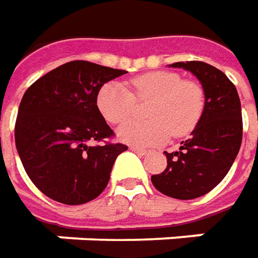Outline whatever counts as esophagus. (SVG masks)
Segmentation results:
<instances>
[{"label": "esophagus", "instance_id": "esophagus-1", "mask_svg": "<svg viewBox=\"0 0 258 258\" xmlns=\"http://www.w3.org/2000/svg\"><path fill=\"white\" fill-rule=\"evenodd\" d=\"M130 150H133L134 153H137V154H140V156H144V154L148 153L146 148H141V147H136V146H131L130 147Z\"/></svg>", "mask_w": 258, "mask_h": 258}]
</instances>
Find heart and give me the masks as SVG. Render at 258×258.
Segmentation results:
<instances>
[{
    "label": "heart",
    "mask_w": 258,
    "mask_h": 258,
    "mask_svg": "<svg viewBox=\"0 0 258 258\" xmlns=\"http://www.w3.org/2000/svg\"><path fill=\"white\" fill-rule=\"evenodd\" d=\"M131 91L120 83L102 85L97 105L102 117L111 124L130 120L137 102L150 101L147 118L131 121L118 128L121 141L131 146H157L173 137L192 133L206 110L204 88L197 81L182 80L174 71H151L130 80Z\"/></svg>",
    "instance_id": "1"
}]
</instances>
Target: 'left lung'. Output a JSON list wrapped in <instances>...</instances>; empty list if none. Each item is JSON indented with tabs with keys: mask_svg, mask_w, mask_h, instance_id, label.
Wrapping results in <instances>:
<instances>
[{
	"mask_svg": "<svg viewBox=\"0 0 258 258\" xmlns=\"http://www.w3.org/2000/svg\"><path fill=\"white\" fill-rule=\"evenodd\" d=\"M191 71L206 94V110L191 137L178 151L167 153V167L151 175L157 190L178 200L207 194L224 178L234 163L243 138L241 104L234 84L218 68L201 61L174 62Z\"/></svg>",
	"mask_w": 258,
	"mask_h": 258,
	"instance_id": "left-lung-1",
	"label": "left lung"
}]
</instances>
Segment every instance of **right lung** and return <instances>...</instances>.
Returning <instances> with one entry per match:
<instances>
[{"label": "right lung", "mask_w": 258, "mask_h": 258, "mask_svg": "<svg viewBox=\"0 0 258 258\" xmlns=\"http://www.w3.org/2000/svg\"><path fill=\"white\" fill-rule=\"evenodd\" d=\"M124 70L70 61L38 78L24 94L15 121V146L25 173L52 200L78 206L107 187L115 158L128 147L97 107L102 85ZM90 141L104 145L90 146Z\"/></svg>", "instance_id": "right-lung-1"}]
</instances>
